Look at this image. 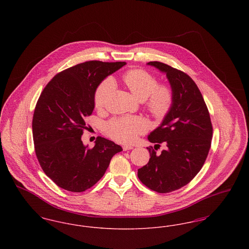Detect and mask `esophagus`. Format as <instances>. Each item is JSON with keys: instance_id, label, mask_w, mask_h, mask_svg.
<instances>
[{"instance_id": "obj_1", "label": "esophagus", "mask_w": 249, "mask_h": 249, "mask_svg": "<svg viewBox=\"0 0 249 249\" xmlns=\"http://www.w3.org/2000/svg\"><path fill=\"white\" fill-rule=\"evenodd\" d=\"M132 148H133V146H131L130 144H124V145H123V150H124V151L130 150V149H132Z\"/></svg>"}]
</instances>
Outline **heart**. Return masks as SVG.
Segmentation results:
<instances>
[{"label": "heart", "mask_w": 249, "mask_h": 249, "mask_svg": "<svg viewBox=\"0 0 249 249\" xmlns=\"http://www.w3.org/2000/svg\"><path fill=\"white\" fill-rule=\"evenodd\" d=\"M127 89L139 101H144L148 112L157 119L164 118L174 102L172 89L167 85H158V80L143 69H130L122 75ZM114 83L107 78L100 84L94 93V106L103 109L107 106L113 92ZM146 130L143 119L138 117H125L112 119L106 126L109 137L119 142H134L139 134Z\"/></svg>", "instance_id": "b5f03b06"}]
</instances>
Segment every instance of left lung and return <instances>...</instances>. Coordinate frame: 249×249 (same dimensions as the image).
<instances>
[{
  "mask_svg": "<svg viewBox=\"0 0 249 249\" xmlns=\"http://www.w3.org/2000/svg\"><path fill=\"white\" fill-rule=\"evenodd\" d=\"M165 72L174 102L160 127L148 135L155 145L166 143L158 154L156 147H147L150 159L138 169V178L148 189L168 193L189 184L205 162L213 135L207 107L197 85L186 72L160 61H150Z\"/></svg>",
  "mask_w": 249,
  "mask_h": 249,
  "instance_id": "obj_1",
  "label": "left lung"
}]
</instances>
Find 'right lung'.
Here are the masks:
<instances>
[{
  "instance_id": "right-lung-1",
  "label": "right lung",
  "mask_w": 249,
  "mask_h": 249,
  "mask_svg": "<svg viewBox=\"0 0 249 249\" xmlns=\"http://www.w3.org/2000/svg\"><path fill=\"white\" fill-rule=\"evenodd\" d=\"M125 61L90 60L56 74L36 104L33 136L38 161L57 186L71 192L91 188L104 177L113 156L122 147L97 137L92 148L81 140L85 119L94 109L97 87Z\"/></svg>"
}]
</instances>
